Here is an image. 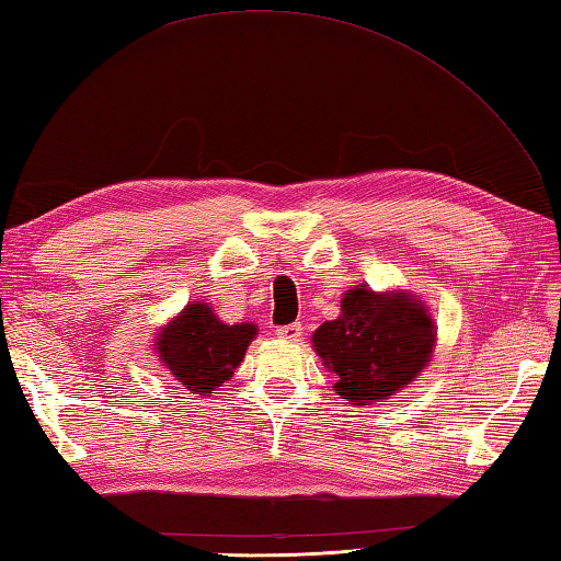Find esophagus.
<instances>
[{
	"label": "esophagus",
	"mask_w": 561,
	"mask_h": 561,
	"mask_svg": "<svg viewBox=\"0 0 561 561\" xmlns=\"http://www.w3.org/2000/svg\"><path fill=\"white\" fill-rule=\"evenodd\" d=\"M277 335L282 340H289V343H296L301 337V323H289V325H279Z\"/></svg>",
	"instance_id": "esophagus-1"
}]
</instances>
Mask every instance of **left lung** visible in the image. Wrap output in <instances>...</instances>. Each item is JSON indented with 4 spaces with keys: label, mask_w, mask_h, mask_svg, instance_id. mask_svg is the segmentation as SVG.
I'll list each match as a JSON object with an SVG mask.
<instances>
[{
    "label": "left lung",
    "mask_w": 561,
    "mask_h": 561,
    "mask_svg": "<svg viewBox=\"0 0 561 561\" xmlns=\"http://www.w3.org/2000/svg\"><path fill=\"white\" fill-rule=\"evenodd\" d=\"M435 345L425 306L405 294L367 287L343 296V313L313 333L316 353L337 377V397L367 405L403 389L421 375Z\"/></svg>",
    "instance_id": "1"
}]
</instances>
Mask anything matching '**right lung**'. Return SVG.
<instances>
[{
  "instance_id": "obj_1",
  "label": "right lung",
  "mask_w": 561,
  "mask_h": 561,
  "mask_svg": "<svg viewBox=\"0 0 561 561\" xmlns=\"http://www.w3.org/2000/svg\"><path fill=\"white\" fill-rule=\"evenodd\" d=\"M255 335L252 323L228 325L206 304H190L160 333L158 355L186 389L206 397L233 377Z\"/></svg>"
}]
</instances>
